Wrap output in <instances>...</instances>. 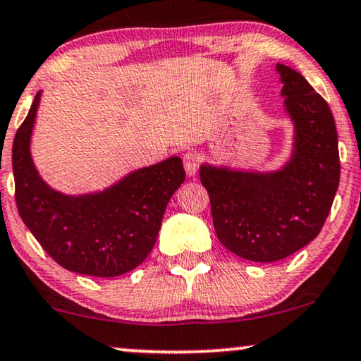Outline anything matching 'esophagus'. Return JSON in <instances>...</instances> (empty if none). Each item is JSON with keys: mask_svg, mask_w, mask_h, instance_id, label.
<instances>
[{"mask_svg": "<svg viewBox=\"0 0 361 361\" xmlns=\"http://www.w3.org/2000/svg\"><path fill=\"white\" fill-rule=\"evenodd\" d=\"M182 160H184V169L185 172H188V176L189 177L195 176V172H197V167H199V155L194 152H188L184 154Z\"/></svg>", "mask_w": 361, "mask_h": 361, "instance_id": "esophagus-1", "label": "esophagus"}]
</instances>
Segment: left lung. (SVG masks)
Wrapping results in <instances>:
<instances>
[{
    "mask_svg": "<svg viewBox=\"0 0 361 361\" xmlns=\"http://www.w3.org/2000/svg\"><path fill=\"white\" fill-rule=\"evenodd\" d=\"M295 123V152L281 171L268 173L201 166L217 239L247 261L273 262L313 241L340 184V154L326 100L301 73L276 65Z\"/></svg>",
    "mask_w": 361,
    "mask_h": 361,
    "instance_id": "1",
    "label": "left lung"
}]
</instances>
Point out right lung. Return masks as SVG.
<instances>
[{
	"instance_id": "add662e5",
	"label": "right lung",
	"mask_w": 361,
	"mask_h": 361,
	"mask_svg": "<svg viewBox=\"0 0 361 361\" xmlns=\"http://www.w3.org/2000/svg\"><path fill=\"white\" fill-rule=\"evenodd\" d=\"M37 93L13 140L18 212L44 251L73 273L114 278L152 251L172 194L185 179L179 157L139 169L104 192L65 195L44 184L30 154Z\"/></svg>"
}]
</instances>
